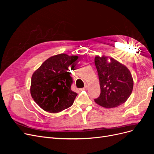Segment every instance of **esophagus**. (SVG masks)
Instances as JSON below:
<instances>
[{
    "instance_id": "esophagus-1",
    "label": "esophagus",
    "mask_w": 154,
    "mask_h": 154,
    "mask_svg": "<svg viewBox=\"0 0 154 154\" xmlns=\"http://www.w3.org/2000/svg\"><path fill=\"white\" fill-rule=\"evenodd\" d=\"M87 88V85H85L84 87H83V88H80V91H83V90H85Z\"/></svg>"
}]
</instances>
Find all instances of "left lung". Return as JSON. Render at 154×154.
Returning a JSON list of instances; mask_svg holds the SVG:
<instances>
[{"label":"left lung","mask_w":154,"mask_h":154,"mask_svg":"<svg viewBox=\"0 0 154 154\" xmlns=\"http://www.w3.org/2000/svg\"><path fill=\"white\" fill-rule=\"evenodd\" d=\"M96 56L95 66L98 74L101 93L94 101L110 109L124 103L132 92L134 82L128 69L112 58Z\"/></svg>","instance_id":"8db88e82"}]
</instances>
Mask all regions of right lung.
<instances>
[{"instance_id": "right-lung-1", "label": "right lung", "mask_w": 154, "mask_h": 154, "mask_svg": "<svg viewBox=\"0 0 154 154\" xmlns=\"http://www.w3.org/2000/svg\"><path fill=\"white\" fill-rule=\"evenodd\" d=\"M78 58L66 54L53 56L32 74L31 95L45 111L57 113L73 104L78 94L71 88L72 78L69 66Z\"/></svg>"}]
</instances>
